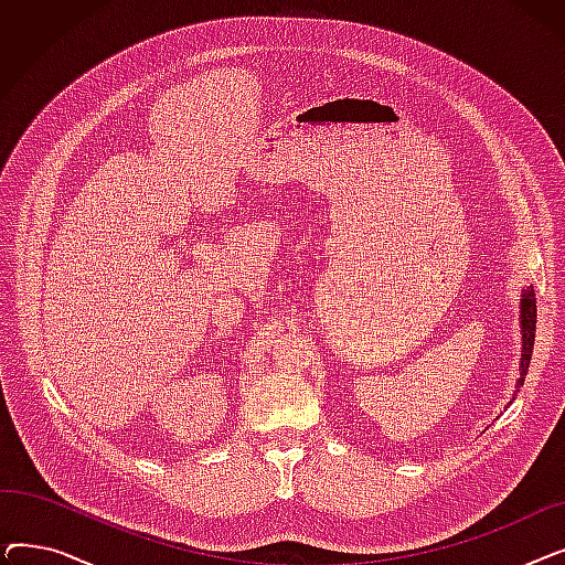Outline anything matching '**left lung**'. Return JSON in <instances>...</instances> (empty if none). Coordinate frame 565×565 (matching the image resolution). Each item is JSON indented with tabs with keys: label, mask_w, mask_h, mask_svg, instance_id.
I'll return each instance as SVG.
<instances>
[{
	"label": "left lung",
	"mask_w": 565,
	"mask_h": 565,
	"mask_svg": "<svg viewBox=\"0 0 565 565\" xmlns=\"http://www.w3.org/2000/svg\"><path fill=\"white\" fill-rule=\"evenodd\" d=\"M520 332H522V354H520V377L515 382V392L524 384V375L531 364V352H533V339H536V292H533V286H526L522 290V300H520ZM515 401V398H513ZM511 401V403H513ZM509 403V405H511Z\"/></svg>",
	"instance_id": "left-lung-1"
}]
</instances>
